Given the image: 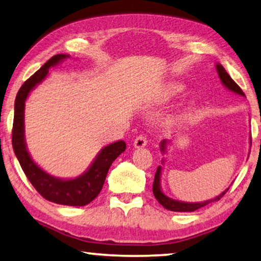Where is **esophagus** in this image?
Segmentation results:
<instances>
[{"instance_id": "1", "label": "esophagus", "mask_w": 261, "mask_h": 261, "mask_svg": "<svg viewBox=\"0 0 261 261\" xmlns=\"http://www.w3.org/2000/svg\"><path fill=\"white\" fill-rule=\"evenodd\" d=\"M134 148H143L147 146V138L143 135H139L138 138L134 140V143H133Z\"/></svg>"}]
</instances>
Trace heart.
<instances>
[{"label":"heart","mask_w":261,"mask_h":261,"mask_svg":"<svg viewBox=\"0 0 261 261\" xmlns=\"http://www.w3.org/2000/svg\"><path fill=\"white\" fill-rule=\"evenodd\" d=\"M184 91V85H182V84L179 83H170L168 84V85L164 87L163 91H162V98L166 99V100H169L171 98L174 97H178L179 94L183 93ZM192 107H194V105H191L189 107V110H188L186 113L182 114V118H188L189 117L190 112L192 110Z\"/></svg>","instance_id":"heart-1"}]
</instances>
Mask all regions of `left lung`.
Listing matches in <instances>:
<instances>
[{
    "label": "left lung",
    "mask_w": 261,
    "mask_h": 261,
    "mask_svg": "<svg viewBox=\"0 0 261 261\" xmlns=\"http://www.w3.org/2000/svg\"><path fill=\"white\" fill-rule=\"evenodd\" d=\"M216 70H217L218 77L220 79V83L223 84L224 87H226L228 91L233 92L236 94L242 95V97H245L244 92L242 89L236 84L232 78L228 75L225 69L220 65L219 63L216 64ZM169 144V141L168 140H162L161 143H160V149H161L162 154H167V147ZM250 144H251V139H250ZM162 164H164V160H162ZM161 176H162V167L159 166L158 170H156L155 174V178H154V184H153V192L155 198L158 199V202L161 204V205L164 207V209L170 210V211H176V212H192L200 209V207L207 205V204L211 202H216V200H219L223 197L224 195L226 194V191L228 190V188L226 190H224L222 194H219L218 196H216L215 198L212 199H207L204 200V202H196V203H190V202H182V200H177V199H172L170 197L164 194L162 191L161 188Z\"/></svg>",
    "instance_id": "8db88e82"
}]
</instances>
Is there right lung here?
<instances>
[{"instance_id": "right-lung-1", "label": "right lung", "mask_w": 261, "mask_h": 261, "mask_svg": "<svg viewBox=\"0 0 261 261\" xmlns=\"http://www.w3.org/2000/svg\"><path fill=\"white\" fill-rule=\"evenodd\" d=\"M67 58H70V55L54 56L19 89L15 99L13 148L24 174L44 198L62 205L84 206L91 203L101 191L112 163L126 150L125 141L120 140L103 147L82 175L74 178H59L47 174L34 161L28 151L24 132V108L30 92L46 78L51 67L59 65Z\"/></svg>"}]
</instances>
